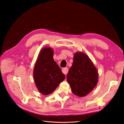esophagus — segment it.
Returning <instances> with one entry per match:
<instances>
[{
  "mask_svg": "<svg viewBox=\"0 0 124 124\" xmlns=\"http://www.w3.org/2000/svg\"><path fill=\"white\" fill-rule=\"evenodd\" d=\"M68 71V69L67 67H64L62 69V72L64 74H67Z\"/></svg>",
  "mask_w": 124,
  "mask_h": 124,
  "instance_id": "1",
  "label": "esophagus"
}]
</instances>
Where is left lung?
Returning <instances> with one entry per match:
<instances>
[{"label":"left lung","mask_w":124,"mask_h":124,"mask_svg":"<svg viewBox=\"0 0 124 124\" xmlns=\"http://www.w3.org/2000/svg\"><path fill=\"white\" fill-rule=\"evenodd\" d=\"M71 91L76 95L84 97L94 89L98 80V73L86 54L76 53L67 75Z\"/></svg>","instance_id":"8db88e82"}]
</instances>
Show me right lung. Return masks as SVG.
Wrapping results in <instances>:
<instances>
[{"mask_svg":"<svg viewBox=\"0 0 124 124\" xmlns=\"http://www.w3.org/2000/svg\"><path fill=\"white\" fill-rule=\"evenodd\" d=\"M54 50L51 48L41 50L35 63L33 76L36 86L44 95L50 94L56 90L65 76L53 58Z\"/></svg>","mask_w":124,"mask_h":124,"instance_id":"1","label":"right lung"}]
</instances>
